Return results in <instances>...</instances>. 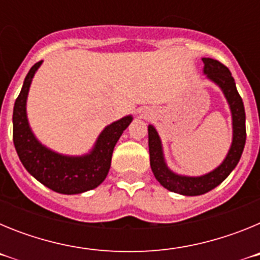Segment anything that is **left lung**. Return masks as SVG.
<instances>
[{"instance_id": "obj_1", "label": "left lung", "mask_w": 260, "mask_h": 260, "mask_svg": "<svg viewBox=\"0 0 260 260\" xmlns=\"http://www.w3.org/2000/svg\"><path fill=\"white\" fill-rule=\"evenodd\" d=\"M204 62V74L213 80L222 89L228 100L233 118V142L228 155L219 168L201 177H183L174 174L167 168L162 157L161 142L153 126H148V148H150V164L156 180L169 191L182 195H202L215 189L231 174L240 161L243 147L246 143V114L242 98L236 87L232 73L221 62L213 58H202Z\"/></svg>"}]
</instances>
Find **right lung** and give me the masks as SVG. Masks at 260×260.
<instances>
[{"instance_id": "add662e5", "label": "right lung", "mask_w": 260, "mask_h": 260, "mask_svg": "<svg viewBox=\"0 0 260 260\" xmlns=\"http://www.w3.org/2000/svg\"><path fill=\"white\" fill-rule=\"evenodd\" d=\"M41 65L36 62L29 69L22 91L13 110V141L23 167L39 182L59 194H80L98 187L105 180L112 161L114 146L133 117L127 116L107 126L100 134L95 148L82 157L62 156L41 146L32 134L26 116V100L35 71Z\"/></svg>"}]
</instances>
